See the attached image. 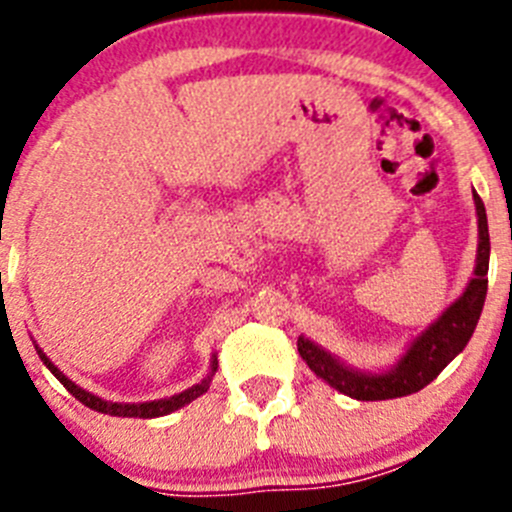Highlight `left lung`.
Returning a JSON list of instances; mask_svg holds the SVG:
<instances>
[{"instance_id":"obj_1","label":"left lung","mask_w":512,"mask_h":512,"mask_svg":"<svg viewBox=\"0 0 512 512\" xmlns=\"http://www.w3.org/2000/svg\"><path fill=\"white\" fill-rule=\"evenodd\" d=\"M474 207H477V266L474 277L469 279L467 289L461 292L456 302H451L443 310L441 318L431 323L428 328L410 343V348L402 354V359L392 366L390 372L372 374L359 372L351 366L341 364L325 348L315 346L307 338H297V351L310 366L312 372L320 379L336 387L343 395L354 400H392V397H405L413 392L423 390L425 384H431L438 374L446 369L456 354L464 351V346L472 338L477 320L482 315L487 297V269H490V230H487V212L485 202L479 200L474 192Z\"/></svg>"}]
</instances>
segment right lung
<instances>
[{
  "label": "right lung",
  "instance_id": "obj_1",
  "mask_svg": "<svg viewBox=\"0 0 512 512\" xmlns=\"http://www.w3.org/2000/svg\"><path fill=\"white\" fill-rule=\"evenodd\" d=\"M35 351H38L40 361H43L48 369H51L53 377L58 379V382L66 387V390L71 392V395L76 397L79 402H84L87 408L97 410V413H104V415H117V418H158V415H169L174 413V410L184 408V405H189L192 400H197L200 395H205L207 390H210V382H212V374H215L217 369V359H212V372L207 374L205 379H202L200 384H194V387H189V390L179 392V395L174 397H166V400H153V402H133V405H125V402H110V400H102V397L92 395V392L81 390L79 384L71 382L66 374L58 369V366H53V361L48 359V356L40 351L38 346H35Z\"/></svg>",
  "mask_w": 512,
  "mask_h": 512
}]
</instances>
